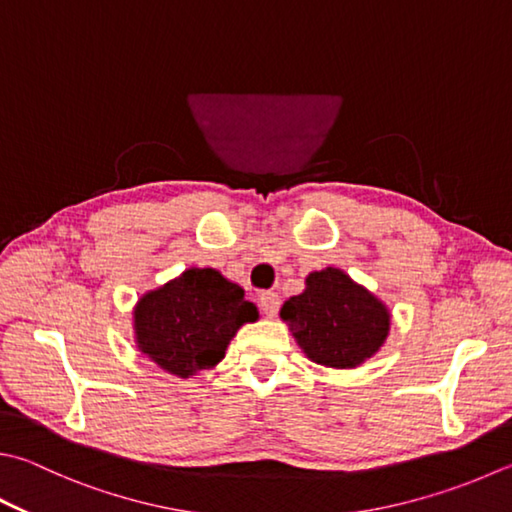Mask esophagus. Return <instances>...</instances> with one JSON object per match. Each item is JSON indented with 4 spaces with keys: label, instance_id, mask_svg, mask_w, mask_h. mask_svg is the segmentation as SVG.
I'll return each mask as SVG.
<instances>
[{
    "label": "esophagus",
    "instance_id": "obj_1",
    "mask_svg": "<svg viewBox=\"0 0 512 512\" xmlns=\"http://www.w3.org/2000/svg\"><path fill=\"white\" fill-rule=\"evenodd\" d=\"M258 301H260V310H263L265 316L274 318L278 314V307H281V296H278L276 292H263Z\"/></svg>",
    "mask_w": 512,
    "mask_h": 512
}]
</instances>
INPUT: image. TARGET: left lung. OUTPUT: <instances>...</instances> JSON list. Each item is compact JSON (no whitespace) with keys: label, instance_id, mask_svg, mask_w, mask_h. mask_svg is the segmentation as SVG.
Listing matches in <instances>:
<instances>
[{"label":"left lung","instance_id":"obj_1","mask_svg":"<svg viewBox=\"0 0 512 512\" xmlns=\"http://www.w3.org/2000/svg\"><path fill=\"white\" fill-rule=\"evenodd\" d=\"M281 318L307 359L334 370L372 359L392 327L390 307L339 267L307 274L305 289L287 298Z\"/></svg>","mask_w":512,"mask_h":512}]
</instances>
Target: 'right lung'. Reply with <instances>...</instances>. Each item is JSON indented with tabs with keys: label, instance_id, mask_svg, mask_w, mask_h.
I'll list each match as a JSON object with an SVG mask.
<instances>
[{
	"label": "right lung",
	"instance_id": "right-lung-1",
	"mask_svg": "<svg viewBox=\"0 0 512 512\" xmlns=\"http://www.w3.org/2000/svg\"><path fill=\"white\" fill-rule=\"evenodd\" d=\"M256 321L243 287L214 267H189L138 298L133 343L160 370L191 379L216 368L240 327Z\"/></svg>",
	"mask_w": 512,
	"mask_h": 512
}]
</instances>
